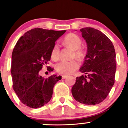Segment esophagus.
Returning a JSON list of instances; mask_svg holds the SVG:
<instances>
[{
    "label": "esophagus",
    "mask_w": 128,
    "mask_h": 128,
    "mask_svg": "<svg viewBox=\"0 0 128 128\" xmlns=\"http://www.w3.org/2000/svg\"><path fill=\"white\" fill-rule=\"evenodd\" d=\"M67 76H66V75H62V79H66V78H67Z\"/></svg>",
    "instance_id": "34e87169"
}]
</instances>
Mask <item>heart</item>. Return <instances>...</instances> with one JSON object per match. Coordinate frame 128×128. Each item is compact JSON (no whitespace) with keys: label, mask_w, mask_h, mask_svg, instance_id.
Wrapping results in <instances>:
<instances>
[{"label":"heart","mask_w":128,"mask_h":128,"mask_svg":"<svg viewBox=\"0 0 128 128\" xmlns=\"http://www.w3.org/2000/svg\"><path fill=\"white\" fill-rule=\"evenodd\" d=\"M64 42L66 45L73 50V55L77 58L80 60L84 56L83 50L80 48L82 41L79 36L74 34H68L64 38ZM60 46L55 44L53 47L51 52V57L53 60H56L59 58ZM79 63L76 60L72 61H61L55 65V69L58 73L61 74H72L78 68Z\"/></svg>","instance_id":"obj_1"}]
</instances>
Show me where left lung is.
Instances as JSON below:
<instances>
[{"instance_id":"8db88e82","label":"left lung","mask_w":128,"mask_h":128,"mask_svg":"<svg viewBox=\"0 0 128 128\" xmlns=\"http://www.w3.org/2000/svg\"><path fill=\"white\" fill-rule=\"evenodd\" d=\"M87 44V52L72 93L78 102L96 105L106 99L114 84L116 52L112 42L102 32L92 28L80 29Z\"/></svg>"}]
</instances>
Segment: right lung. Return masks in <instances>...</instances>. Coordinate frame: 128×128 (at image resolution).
I'll return each mask as SVG.
<instances>
[{
	"label": "right lung",
	"mask_w": 128,
	"mask_h": 128,
	"mask_svg": "<svg viewBox=\"0 0 128 128\" xmlns=\"http://www.w3.org/2000/svg\"><path fill=\"white\" fill-rule=\"evenodd\" d=\"M66 32L35 28L26 32L16 43L12 54V86L18 99L26 106L40 108L52 98L54 86L61 76L53 74L44 78L39 72L50 60L56 41ZM48 68L49 72L54 70Z\"/></svg>",
	"instance_id": "1"
}]
</instances>
